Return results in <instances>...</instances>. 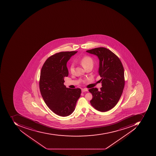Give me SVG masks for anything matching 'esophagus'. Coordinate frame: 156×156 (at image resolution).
Segmentation results:
<instances>
[{
  "instance_id": "34e87169",
  "label": "esophagus",
  "mask_w": 156,
  "mask_h": 156,
  "mask_svg": "<svg viewBox=\"0 0 156 156\" xmlns=\"http://www.w3.org/2000/svg\"><path fill=\"white\" fill-rule=\"evenodd\" d=\"M88 91V89H82V92H84Z\"/></svg>"
}]
</instances>
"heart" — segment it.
Here are the masks:
<instances>
[{
	"instance_id": "1",
	"label": "heart",
	"mask_w": 156,
	"mask_h": 156,
	"mask_svg": "<svg viewBox=\"0 0 156 156\" xmlns=\"http://www.w3.org/2000/svg\"><path fill=\"white\" fill-rule=\"evenodd\" d=\"M80 64L82 65L84 68H86L88 66L93 65L94 61L91 57L89 56H85L83 58H81L79 61ZM69 71L71 73H73L74 72V63H72L70 66Z\"/></svg>"
}]
</instances>
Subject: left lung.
<instances>
[{
	"label": "left lung",
	"instance_id": "1",
	"mask_svg": "<svg viewBox=\"0 0 156 156\" xmlns=\"http://www.w3.org/2000/svg\"><path fill=\"white\" fill-rule=\"evenodd\" d=\"M87 52L97 55L99 59V74L102 87L89 90L93 96L90 101L96 110L105 112L113 108L119 101L125 86L124 70L117 55L104 47L88 50Z\"/></svg>",
	"mask_w": 156,
	"mask_h": 156
}]
</instances>
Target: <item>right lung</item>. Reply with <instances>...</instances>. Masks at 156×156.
I'll return each instance as SVG.
<instances>
[{
  "instance_id": "right-lung-1",
  "label": "right lung",
  "mask_w": 156,
  "mask_h": 156,
  "mask_svg": "<svg viewBox=\"0 0 156 156\" xmlns=\"http://www.w3.org/2000/svg\"><path fill=\"white\" fill-rule=\"evenodd\" d=\"M77 51H62L50 56L43 65L40 73L39 88L44 101L57 115L66 117L74 111L80 97L79 88L70 89L64 84L68 76L66 63Z\"/></svg>"
}]
</instances>
